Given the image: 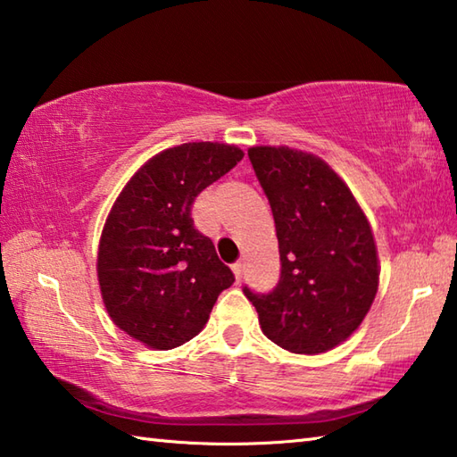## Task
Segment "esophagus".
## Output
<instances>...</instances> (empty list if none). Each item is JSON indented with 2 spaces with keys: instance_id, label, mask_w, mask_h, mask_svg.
I'll list each match as a JSON object with an SVG mask.
<instances>
[{
  "instance_id": "obj_1",
  "label": "esophagus",
  "mask_w": 457,
  "mask_h": 457,
  "mask_svg": "<svg viewBox=\"0 0 457 457\" xmlns=\"http://www.w3.org/2000/svg\"><path fill=\"white\" fill-rule=\"evenodd\" d=\"M231 271H234L236 281H237V284H239V279H242V271H244V263H242V262L234 263V265H231Z\"/></svg>"
}]
</instances>
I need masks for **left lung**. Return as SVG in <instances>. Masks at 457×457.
Returning a JSON list of instances; mask_svg holds the SVG:
<instances>
[{"instance_id": "left-lung-1", "label": "left lung", "mask_w": 457, "mask_h": 457, "mask_svg": "<svg viewBox=\"0 0 457 457\" xmlns=\"http://www.w3.org/2000/svg\"><path fill=\"white\" fill-rule=\"evenodd\" d=\"M250 162L276 221L281 278L255 295L263 336L284 350L318 355L344 344L376 300L379 257L361 205L331 165L287 145H253Z\"/></svg>"}]
</instances>
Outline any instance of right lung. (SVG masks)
I'll use <instances>...</instances> for the list:
<instances>
[{
    "instance_id": "1",
    "label": "right lung",
    "mask_w": 457,
    "mask_h": 457,
    "mask_svg": "<svg viewBox=\"0 0 457 457\" xmlns=\"http://www.w3.org/2000/svg\"><path fill=\"white\" fill-rule=\"evenodd\" d=\"M242 157L237 145L220 142L168 147L115 197L97 247L99 292L115 326L145 347L173 350L195 337L234 284L189 212Z\"/></svg>"
}]
</instances>
